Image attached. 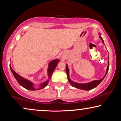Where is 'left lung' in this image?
Returning a JSON list of instances; mask_svg holds the SVG:
<instances>
[{
  "instance_id": "8db88e82",
  "label": "left lung",
  "mask_w": 121,
  "mask_h": 121,
  "mask_svg": "<svg viewBox=\"0 0 121 121\" xmlns=\"http://www.w3.org/2000/svg\"><path fill=\"white\" fill-rule=\"evenodd\" d=\"M99 35H100V34H99ZM99 38L101 39L102 42L103 43V44H104V40L103 39H102V37H101V36H99ZM108 69H109V60H108V66L107 67V69H106V74L105 76H104V78H102L100 80H94L91 82H88V83H85V84H79V83H77V82H74L73 81H72L71 79L69 78V68L68 67V65L66 64V73H67V77H68V80L69 81V83H70L71 85H72L74 87H76V88L79 89H82V90H91V89L95 88L97 86V85H99V84L103 80V79L105 78V77L106 75V74L107 73L108 71Z\"/></svg>"
}]
</instances>
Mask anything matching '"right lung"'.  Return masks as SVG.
<instances>
[{
  "instance_id": "add662e5",
  "label": "right lung",
  "mask_w": 121,
  "mask_h": 121,
  "mask_svg": "<svg viewBox=\"0 0 121 121\" xmlns=\"http://www.w3.org/2000/svg\"><path fill=\"white\" fill-rule=\"evenodd\" d=\"M59 62V59H54V60H53L51 61V62L49 63L48 64V68L47 69V73H48V79L44 82L43 83H42L40 84V87L39 89H36L34 87V84L32 83V82L29 81V80H27V79L24 78L22 77H21L20 75H19V74L16 73L15 72V71L13 70V69L11 68L10 64V69L11 70V72L13 74V75L14 76L15 78L16 79V80H17L20 85L21 86L24 87V88H25L27 90H40L41 89L44 88L47 85L48 83L49 79H51V77H52V75L53 73L54 69H55L56 67H57L58 63Z\"/></svg>"
}]
</instances>
